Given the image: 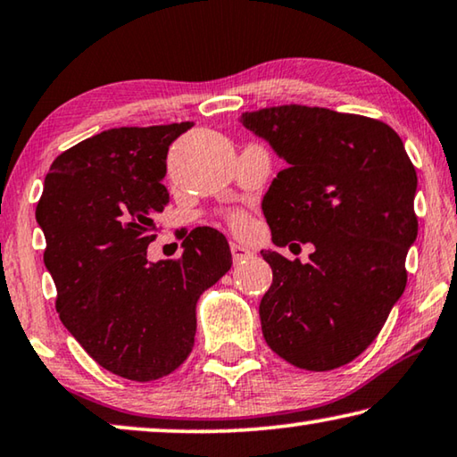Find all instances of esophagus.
<instances>
[{"label": "esophagus", "mask_w": 457, "mask_h": 457, "mask_svg": "<svg viewBox=\"0 0 457 457\" xmlns=\"http://www.w3.org/2000/svg\"><path fill=\"white\" fill-rule=\"evenodd\" d=\"M229 250H231V258H234V262H236V264H237V262H242V260H245V258H250V256H252V252H250L248 248H244V245L236 244V242H231V244H229Z\"/></svg>", "instance_id": "1"}]
</instances>
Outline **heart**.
<instances>
[{
	"mask_svg": "<svg viewBox=\"0 0 457 457\" xmlns=\"http://www.w3.org/2000/svg\"><path fill=\"white\" fill-rule=\"evenodd\" d=\"M228 223L234 229L242 231V229L248 228V215H245L244 212H229L228 213Z\"/></svg>",
	"mask_w": 457,
	"mask_h": 457,
	"instance_id": "b5f03b06",
	"label": "heart"
}]
</instances>
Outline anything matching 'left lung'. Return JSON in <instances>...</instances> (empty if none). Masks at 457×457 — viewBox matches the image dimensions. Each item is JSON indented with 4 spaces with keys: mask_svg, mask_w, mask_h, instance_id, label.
<instances>
[{
    "mask_svg": "<svg viewBox=\"0 0 457 457\" xmlns=\"http://www.w3.org/2000/svg\"><path fill=\"white\" fill-rule=\"evenodd\" d=\"M237 120L288 162L262 201L272 242L315 245L307 264L260 252L272 268L260 301L266 344L303 370L350 364L407 287L415 166L395 129L366 115L291 104Z\"/></svg>",
    "mask_w": 457,
    "mask_h": 457,
    "instance_id": "8db88e82",
    "label": "left lung"
}]
</instances>
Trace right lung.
Wrapping results in <instances>:
<instances>
[{
    "mask_svg": "<svg viewBox=\"0 0 457 457\" xmlns=\"http://www.w3.org/2000/svg\"><path fill=\"white\" fill-rule=\"evenodd\" d=\"M193 121L112 128L64 150L36 207L56 313L105 370L136 382L175 372L193 350L195 305L231 268L226 236L193 229L183 256L148 262L169 205L166 154Z\"/></svg>",
    "mask_w": 457,
    "mask_h": 457,
    "instance_id": "1",
    "label": "right lung"
}]
</instances>
